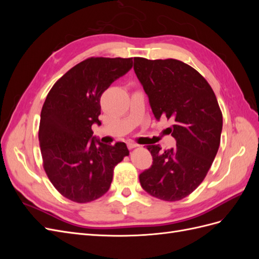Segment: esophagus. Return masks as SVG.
Returning <instances> with one entry per match:
<instances>
[{"mask_svg":"<svg viewBox=\"0 0 259 259\" xmlns=\"http://www.w3.org/2000/svg\"><path fill=\"white\" fill-rule=\"evenodd\" d=\"M127 147H128V149H133V148L138 147V144H136V143H134V142H128V143H127Z\"/></svg>","mask_w":259,"mask_h":259,"instance_id":"34e87169","label":"esophagus"}]
</instances>
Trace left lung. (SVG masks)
Wrapping results in <instances>:
<instances>
[{"label":"left lung","mask_w":259,"mask_h":259,"mask_svg":"<svg viewBox=\"0 0 259 259\" xmlns=\"http://www.w3.org/2000/svg\"><path fill=\"white\" fill-rule=\"evenodd\" d=\"M134 70L156 120L167 117L176 147L148 146L152 165L139 175L143 189L164 201L186 198L205 178L217 154L223 114L215 94L197 70L176 59L134 58Z\"/></svg>","instance_id":"1"}]
</instances>
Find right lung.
Masks as SVG:
<instances>
[{
  "label": "right lung",
  "instance_id": "1",
  "mask_svg": "<svg viewBox=\"0 0 259 259\" xmlns=\"http://www.w3.org/2000/svg\"><path fill=\"white\" fill-rule=\"evenodd\" d=\"M132 67L133 58H89L62 75L45 99L38 128L43 166L69 200L88 203L103 197L114 166L130 153L124 143H101L92 125L101 124L103 93Z\"/></svg>",
  "mask_w": 259,
  "mask_h": 259
}]
</instances>
